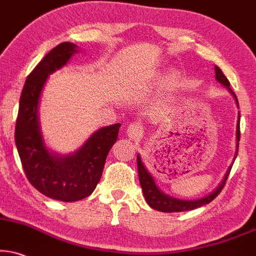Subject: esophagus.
Listing matches in <instances>:
<instances>
[{
  "label": "esophagus",
  "mask_w": 256,
  "mask_h": 256,
  "mask_svg": "<svg viewBox=\"0 0 256 256\" xmlns=\"http://www.w3.org/2000/svg\"><path fill=\"white\" fill-rule=\"evenodd\" d=\"M144 134L143 128H142L139 124H136V122H132L128 126V136L131 139H134V140H138L139 138L142 137Z\"/></svg>",
  "instance_id": "esophagus-1"
}]
</instances>
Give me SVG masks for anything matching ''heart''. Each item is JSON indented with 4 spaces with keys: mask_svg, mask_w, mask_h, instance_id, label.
<instances>
[{
    "mask_svg": "<svg viewBox=\"0 0 256 256\" xmlns=\"http://www.w3.org/2000/svg\"><path fill=\"white\" fill-rule=\"evenodd\" d=\"M174 80H176V76H174V74H171V76H168L166 82L169 84H172V82H174Z\"/></svg>",
    "mask_w": 256,
    "mask_h": 256,
    "instance_id": "1",
    "label": "heart"
}]
</instances>
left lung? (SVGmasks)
Returning <instances> with one entry per match:
<instances>
[{"label": "left lung", "mask_w": 256, "mask_h": 256, "mask_svg": "<svg viewBox=\"0 0 256 256\" xmlns=\"http://www.w3.org/2000/svg\"><path fill=\"white\" fill-rule=\"evenodd\" d=\"M215 76L216 80L220 84H222L223 86H226L227 88L230 90V93L234 96V98L236 100V104L238 105V98H236L235 93L232 92L229 84L228 79L224 76V74L222 73V70L218 68V66H215ZM238 120H240V117H238ZM240 122H238V130H236V140H238V142H240ZM238 156V154H236ZM235 156V157H236ZM137 168H138V176H139V183L142 186V190H143L144 197L146 200L148 204L151 206V208L158 210V212H188V210H192L198 208V206H202L204 204H208V203L212 202V200L215 198L216 196L218 195L220 192H222V189L226 186V182H227V178L230 174L232 168H229V170L227 171V174H226L224 180H222V183L220 184V186L215 190L214 192H212L210 195H208L204 198L200 200H176L172 198V197H169L168 195H164L163 192L158 189L156 183H154V178L148 171L145 169V166L142 163L140 157L137 156Z\"/></svg>", "instance_id": "obj_1"}]
</instances>
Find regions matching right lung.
<instances>
[{"instance_id": "add662e5", "label": "right lung", "mask_w": 256, "mask_h": 256, "mask_svg": "<svg viewBox=\"0 0 256 256\" xmlns=\"http://www.w3.org/2000/svg\"><path fill=\"white\" fill-rule=\"evenodd\" d=\"M76 48L70 42L58 44L32 70L22 90L15 126L16 148L29 183L44 196L64 202L93 192L120 128L118 122L100 128L72 156H52L44 146L38 118L41 90L48 76L66 64Z\"/></svg>"}]
</instances>
